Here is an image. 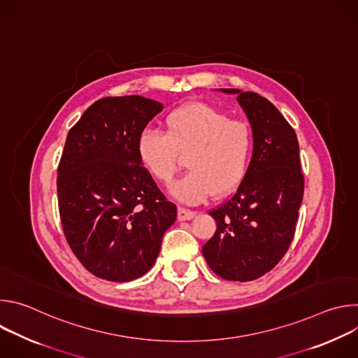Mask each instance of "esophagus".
<instances>
[{"label": "esophagus", "mask_w": 358, "mask_h": 358, "mask_svg": "<svg viewBox=\"0 0 358 358\" xmlns=\"http://www.w3.org/2000/svg\"><path fill=\"white\" fill-rule=\"evenodd\" d=\"M195 215H196L195 211L187 210V208H184V207H180V208H178V214H177L178 221H188V220H192Z\"/></svg>", "instance_id": "esophagus-1"}]
</instances>
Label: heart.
<instances>
[{
  "label": "heart",
  "instance_id": "1",
  "mask_svg": "<svg viewBox=\"0 0 358 358\" xmlns=\"http://www.w3.org/2000/svg\"><path fill=\"white\" fill-rule=\"evenodd\" d=\"M164 127V133L143 131L137 155L147 173L164 185L173 182L181 157H187L189 171L171 187L180 201L224 196L246 177L253 155V134L246 123L196 101L171 110Z\"/></svg>",
  "mask_w": 358,
  "mask_h": 358
}]
</instances>
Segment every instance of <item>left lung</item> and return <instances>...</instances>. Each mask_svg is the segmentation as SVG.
<instances>
[{
	"mask_svg": "<svg viewBox=\"0 0 358 358\" xmlns=\"http://www.w3.org/2000/svg\"><path fill=\"white\" fill-rule=\"evenodd\" d=\"M236 93L253 133V155L236 191L208 214L217 221L202 246L210 268L222 279L255 280L285 257L296 231L303 199L299 143L293 127L258 93Z\"/></svg>",
	"mask_w": 358,
	"mask_h": 358,
	"instance_id": "left-lung-1",
	"label": "left lung"
}]
</instances>
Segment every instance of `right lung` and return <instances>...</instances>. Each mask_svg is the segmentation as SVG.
<instances>
[{
    "label": "right lung",
    "instance_id": "obj_1",
    "mask_svg": "<svg viewBox=\"0 0 358 358\" xmlns=\"http://www.w3.org/2000/svg\"><path fill=\"white\" fill-rule=\"evenodd\" d=\"M162 110L137 94L103 97L68 133L57 178L61 222L75 257L100 279L148 272L177 218L137 155L140 134Z\"/></svg>",
    "mask_w": 358,
    "mask_h": 358
}]
</instances>
